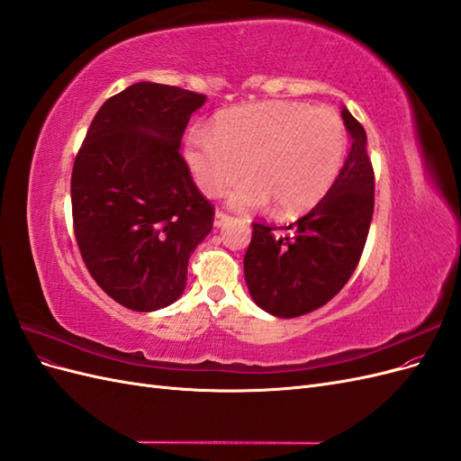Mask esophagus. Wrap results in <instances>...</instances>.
Masks as SVG:
<instances>
[{"mask_svg":"<svg viewBox=\"0 0 461 461\" xmlns=\"http://www.w3.org/2000/svg\"><path fill=\"white\" fill-rule=\"evenodd\" d=\"M229 219H230V217H229L227 213H222V212H219V209H217V212H215V222H213V225L219 229V227L225 225V222H227Z\"/></svg>","mask_w":461,"mask_h":461,"instance_id":"obj_1","label":"esophagus"}]
</instances>
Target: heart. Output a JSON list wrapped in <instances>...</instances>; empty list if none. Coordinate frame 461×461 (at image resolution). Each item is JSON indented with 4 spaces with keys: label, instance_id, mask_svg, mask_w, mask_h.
Masks as SVG:
<instances>
[{
    "label": "heart",
    "instance_id": "heart-1",
    "mask_svg": "<svg viewBox=\"0 0 461 461\" xmlns=\"http://www.w3.org/2000/svg\"><path fill=\"white\" fill-rule=\"evenodd\" d=\"M348 153V132L330 109L298 102H259L221 111L209 134L192 132L185 159L205 196L230 194L236 209L271 203L276 217L310 212L337 183Z\"/></svg>",
    "mask_w": 461,
    "mask_h": 461
}]
</instances>
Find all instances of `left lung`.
Returning a JSON list of instances; mask_svg holds the SVG:
<instances>
[{
	"label": "left lung",
	"instance_id": "1",
	"mask_svg": "<svg viewBox=\"0 0 461 461\" xmlns=\"http://www.w3.org/2000/svg\"><path fill=\"white\" fill-rule=\"evenodd\" d=\"M352 148L342 173L310 213L285 227L254 222L244 256L249 296L275 317L310 313L334 298L356 271L375 205L367 134L342 107Z\"/></svg>",
	"mask_w": 461,
	"mask_h": 461
}]
</instances>
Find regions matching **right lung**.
<instances>
[{"mask_svg": "<svg viewBox=\"0 0 461 461\" xmlns=\"http://www.w3.org/2000/svg\"><path fill=\"white\" fill-rule=\"evenodd\" d=\"M205 95L136 82L97 111L71 176L75 236L94 281L132 312L186 288L188 259L213 229V205L180 156Z\"/></svg>", "mask_w": 461, "mask_h": 461, "instance_id": "1", "label": "right lung"}]
</instances>
